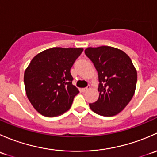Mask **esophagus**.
Returning a JSON list of instances; mask_svg holds the SVG:
<instances>
[{"label":"esophagus","instance_id":"1","mask_svg":"<svg viewBox=\"0 0 157 157\" xmlns=\"http://www.w3.org/2000/svg\"><path fill=\"white\" fill-rule=\"evenodd\" d=\"M90 85H88V86H86V87L82 89V91H83V92H86V91H87V90H90Z\"/></svg>","mask_w":157,"mask_h":157}]
</instances>
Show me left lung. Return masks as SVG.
<instances>
[{
    "instance_id": "left-lung-1",
    "label": "left lung",
    "mask_w": 157,
    "mask_h": 157,
    "mask_svg": "<svg viewBox=\"0 0 157 157\" xmlns=\"http://www.w3.org/2000/svg\"><path fill=\"white\" fill-rule=\"evenodd\" d=\"M86 56L94 64L99 76V99L90 103L93 112L110 117L123 110L134 94L137 71L125 52L110 46L89 47Z\"/></svg>"
}]
</instances>
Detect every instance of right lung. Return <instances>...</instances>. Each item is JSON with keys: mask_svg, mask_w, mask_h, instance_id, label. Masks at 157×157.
Instances as JSON below:
<instances>
[{"mask_svg": "<svg viewBox=\"0 0 157 157\" xmlns=\"http://www.w3.org/2000/svg\"><path fill=\"white\" fill-rule=\"evenodd\" d=\"M81 48L46 49L36 55L24 73L26 93L34 109L46 117L61 115L79 93L72 84L71 68Z\"/></svg>", "mask_w": 157, "mask_h": 157, "instance_id": "obj_1", "label": "right lung"}]
</instances>
